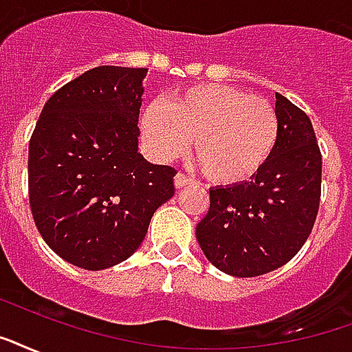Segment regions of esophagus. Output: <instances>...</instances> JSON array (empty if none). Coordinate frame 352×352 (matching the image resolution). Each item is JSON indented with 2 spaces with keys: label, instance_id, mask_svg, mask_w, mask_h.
Segmentation results:
<instances>
[{
  "label": "esophagus",
  "instance_id": "esophagus-1",
  "mask_svg": "<svg viewBox=\"0 0 352 352\" xmlns=\"http://www.w3.org/2000/svg\"><path fill=\"white\" fill-rule=\"evenodd\" d=\"M173 182H175V188H184L188 186V184H192V179L190 177H186L184 173H177L175 179H173Z\"/></svg>",
  "mask_w": 352,
  "mask_h": 352
}]
</instances>
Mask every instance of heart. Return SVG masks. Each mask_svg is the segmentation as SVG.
I'll return each instance as SVG.
<instances>
[{
    "label": "heart",
    "mask_w": 352,
    "mask_h": 352,
    "mask_svg": "<svg viewBox=\"0 0 352 352\" xmlns=\"http://www.w3.org/2000/svg\"><path fill=\"white\" fill-rule=\"evenodd\" d=\"M140 127L160 158L181 155L194 140L197 164L216 184L253 177L278 140V116L270 101L221 85L190 87L170 104L153 101L142 112Z\"/></svg>",
    "instance_id": "heart-1"
}]
</instances>
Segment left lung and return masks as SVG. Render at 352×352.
Masks as SVG:
<instances>
[{"mask_svg": "<svg viewBox=\"0 0 352 352\" xmlns=\"http://www.w3.org/2000/svg\"><path fill=\"white\" fill-rule=\"evenodd\" d=\"M278 140L251 181L210 188L195 227L201 251L232 277H258L294 258L312 232L321 195V153L310 118L275 94Z\"/></svg>", "mask_w": 352, "mask_h": 352, "instance_id": "obj_1", "label": "left lung"}]
</instances>
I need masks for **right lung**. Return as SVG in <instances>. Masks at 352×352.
<instances>
[{
    "label": "right lung",
    "mask_w": 352,
    "mask_h": 352,
    "mask_svg": "<svg viewBox=\"0 0 352 352\" xmlns=\"http://www.w3.org/2000/svg\"><path fill=\"white\" fill-rule=\"evenodd\" d=\"M146 75L88 69L47 99L29 142L34 223L60 258L88 272L127 260L175 194L177 171L138 153Z\"/></svg>",
    "instance_id": "right-lung-1"
}]
</instances>
